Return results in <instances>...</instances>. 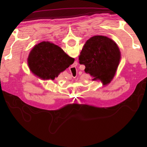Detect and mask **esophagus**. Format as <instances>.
Here are the masks:
<instances>
[{
  "label": "esophagus",
  "mask_w": 147,
  "mask_h": 147,
  "mask_svg": "<svg viewBox=\"0 0 147 147\" xmlns=\"http://www.w3.org/2000/svg\"><path fill=\"white\" fill-rule=\"evenodd\" d=\"M74 64H75V65H74V66H76V65H77V62H76V63H74Z\"/></svg>",
  "instance_id": "obj_1"
}]
</instances>
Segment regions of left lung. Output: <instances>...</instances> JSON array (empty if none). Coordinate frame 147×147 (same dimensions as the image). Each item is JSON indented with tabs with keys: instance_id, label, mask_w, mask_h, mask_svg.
Here are the masks:
<instances>
[{
	"instance_id": "left-lung-1",
	"label": "left lung",
	"mask_w": 147,
	"mask_h": 147,
	"mask_svg": "<svg viewBox=\"0 0 147 147\" xmlns=\"http://www.w3.org/2000/svg\"><path fill=\"white\" fill-rule=\"evenodd\" d=\"M121 59L116 43L107 36L96 35L87 40L79 56L85 71L105 85L113 78Z\"/></svg>"
}]
</instances>
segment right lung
Masks as SVG:
<instances>
[{
    "label": "right lung",
    "instance_id": "obj_1",
    "mask_svg": "<svg viewBox=\"0 0 147 147\" xmlns=\"http://www.w3.org/2000/svg\"><path fill=\"white\" fill-rule=\"evenodd\" d=\"M74 61V59L61 47L49 42H42L35 45L28 57L31 71L44 80H54Z\"/></svg>",
    "mask_w": 147,
    "mask_h": 147
}]
</instances>
